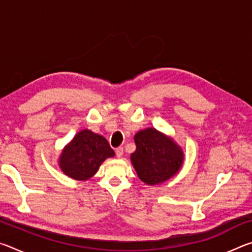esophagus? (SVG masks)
<instances>
[{
	"label": "esophagus",
	"mask_w": 252,
	"mask_h": 252,
	"mask_svg": "<svg viewBox=\"0 0 252 252\" xmlns=\"http://www.w3.org/2000/svg\"><path fill=\"white\" fill-rule=\"evenodd\" d=\"M116 155L118 158H121L123 156V148L122 147H119L116 149Z\"/></svg>",
	"instance_id": "obj_1"
}]
</instances>
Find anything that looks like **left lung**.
<instances>
[{"mask_svg":"<svg viewBox=\"0 0 252 252\" xmlns=\"http://www.w3.org/2000/svg\"><path fill=\"white\" fill-rule=\"evenodd\" d=\"M136 149L131 161L139 178L147 185H159L173 177L183 162L181 149L171 139L152 127L134 135Z\"/></svg>","mask_w":252,"mask_h":252,"instance_id":"left-lung-1","label":"left lung"}]
</instances>
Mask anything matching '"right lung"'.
<instances>
[{
  "label": "right lung",
  "mask_w": 252,
  "mask_h": 252,
  "mask_svg": "<svg viewBox=\"0 0 252 252\" xmlns=\"http://www.w3.org/2000/svg\"><path fill=\"white\" fill-rule=\"evenodd\" d=\"M113 156L114 151L105 138L92 131L83 130L63 150L60 167L72 179L87 180L95 174L106 158Z\"/></svg>",
  "instance_id": "1"
}]
</instances>
